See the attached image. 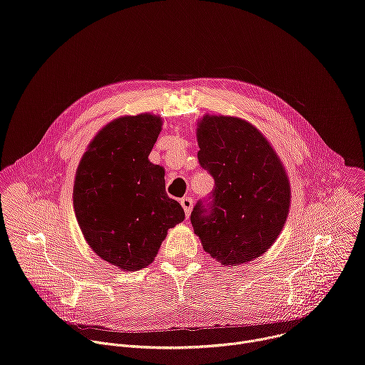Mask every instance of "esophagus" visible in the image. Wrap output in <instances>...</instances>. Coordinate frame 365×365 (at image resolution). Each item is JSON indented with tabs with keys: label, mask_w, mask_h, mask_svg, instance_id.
I'll use <instances>...</instances> for the list:
<instances>
[{
	"label": "esophagus",
	"mask_w": 365,
	"mask_h": 365,
	"mask_svg": "<svg viewBox=\"0 0 365 365\" xmlns=\"http://www.w3.org/2000/svg\"><path fill=\"white\" fill-rule=\"evenodd\" d=\"M180 205H182L183 211H185V215H186V218H187V217L190 215V211H192L193 200H192L190 197H183V199H180Z\"/></svg>",
	"instance_id": "esophagus-1"
}]
</instances>
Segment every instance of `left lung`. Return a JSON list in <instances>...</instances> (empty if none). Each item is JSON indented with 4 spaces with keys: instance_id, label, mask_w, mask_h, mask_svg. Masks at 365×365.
Returning <instances> with one entry per match:
<instances>
[{
    "instance_id": "1",
    "label": "left lung",
    "mask_w": 365,
    "mask_h": 365,
    "mask_svg": "<svg viewBox=\"0 0 365 365\" xmlns=\"http://www.w3.org/2000/svg\"><path fill=\"white\" fill-rule=\"evenodd\" d=\"M200 166L215 180L211 205L193 207L202 247L222 266L262 257L287 221L292 189L273 145L251 123L205 114L196 124Z\"/></svg>"
}]
</instances>
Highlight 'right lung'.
<instances>
[{
    "label": "right lung",
    "instance_id": "add662e5",
    "mask_svg": "<svg viewBox=\"0 0 365 365\" xmlns=\"http://www.w3.org/2000/svg\"><path fill=\"white\" fill-rule=\"evenodd\" d=\"M162 125V117L150 113L110 121L76 169L73 207L83 238L123 272L151 264L168 231L185 220L165 190V169L148 160Z\"/></svg>",
    "mask_w": 365,
    "mask_h": 365
}]
</instances>
